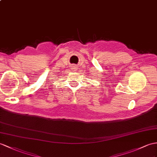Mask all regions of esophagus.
Segmentation results:
<instances>
[{"label": "esophagus", "mask_w": 157, "mask_h": 157, "mask_svg": "<svg viewBox=\"0 0 157 157\" xmlns=\"http://www.w3.org/2000/svg\"><path fill=\"white\" fill-rule=\"evenodd\" d=\"M73 68H74L75 70H76V67H73Z\"/></svg>", "instance_id": "1"}]
</instances>
